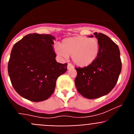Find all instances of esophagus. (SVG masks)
Instances as JSON below:
<instances>
[{
  "mask_svg": "<svg viewBox=\"0 0 134 134\" xmlns=\"http://www.w3.org/2000/svg\"><path fill=\"white\" fill-rule=\"evenodd\" d=\"M74 68V66L72 65V63H68V65H67V69H72Z\"/></svg>",
  "mask_w": 134,
  "mask_h": 134,
  "instance_id": "esophagus-1",
  "label": "esophagus"
}]
</instances>
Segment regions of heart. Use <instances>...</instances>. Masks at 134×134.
Here are the masks:
<instances>
[{
	"label": "heart",
	"instance_id": "b5f03b06",
	"mask_svg": "<svg viewBox=\"0 0 134 134\" xmlns=\"http://www.w3.org/2000/svg\"><path fill=\"white\" fill-rule=\"evenodd\" d=\"M59 56L67 58L72 56L76 65L84 67L90 65L96 60L100 51L99 43L94 37L76 36L63 40L60 45L56 47Z\"/></svg>",
	"mask_w": 134,
	"mask_h": 134
}]
</instances>
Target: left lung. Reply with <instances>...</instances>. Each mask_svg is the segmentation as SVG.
I'll use <instances>...</instances> for the list:
<instances>
[{
	"mask_svg": "<svg viewBox=\"0 0 134 134\" xmlns=\"http://www.w3.org/2000/svg\"><path fill=\"white\" fill-rule=\"evenodd\" d=\"M94 35L100 47L97 59L87 67L75 68L77 76L75 82L77 91L89 99L108 94L115 86L122 68L117 44L103 34L94 32Z\"/></svg>",
	"mask_w": 134,
	"mask_h": 134,
	"instance_id": "left-lung-1",
	"label": "left lung"
}]
</instances>
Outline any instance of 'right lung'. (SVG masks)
<instances>
[{
    "label": "right lung",
    "instance_id": "right-lung-1",
    "mask_svg": "<svg viewBox=\"0 0 134 134\" xmlns=\"http://www.w3.org/2000/svg\"><path fill=\"white\" fill-rule=\"evenodd\" d=\"M53 40L50 34H29L12 48L8 75L14 90L26 99H48L54 91L57 78L67 71V63L56 62Z\"/></svg>",
    "mask_w": 134,
    "mask_h": 134
}]
</instances>
